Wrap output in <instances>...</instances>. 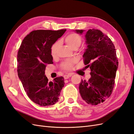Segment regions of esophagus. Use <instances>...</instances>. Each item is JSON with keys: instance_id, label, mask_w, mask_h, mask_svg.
Returning <instances> with one entry per match:
<instances>
[{"instance_id": "1", "label": "esophagus", "mask_w": 134, "mask_h": 134, "mask_svg": "<svg viewBox=\"0 0 134 134\" xmlns=\"http://www.w3.org/2000/svg\"><path fill=\"white\" fill-rule=\"evenodd\" d=\"M71 76H72V74H68V75H65L64 76V78L65 79H68L69 78H70V77H71Z\"/></svg>"}]
</instances>
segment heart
Here are the masks:
<instances>
[{"label": "heart", "mask_w": 134, "mask_h": 134, "mask_svg": "<svg viewBox=\"0 0 134 134\" xmlns=\"http://www.w3.org/2000/svg\"><path fill=\"white\" fill-rule=\"evenodd\" d=\"M64 41L68 46L72 50H76L81 44L82 39L80 36L75 33H71L68 35L64 39ZM59 46L58 42H55L51 48V54L52 57H55L57 54ZM76 61L75 59L68 60L64 62L62 66L64 70H71L73 67L74 64H75Z\"/></svg>", "instance_id": "heart-1"}]
</instances>
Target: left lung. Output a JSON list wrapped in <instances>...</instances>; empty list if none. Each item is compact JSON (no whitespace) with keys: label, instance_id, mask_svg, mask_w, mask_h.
<instances>
[{"label":"left lung","instance_id":"8db88e82","mask_svg":"<svg viewBox=\"0 0 134 134\" xmlns=\"http://www.w3.org/2000/svg\"><path fill=\"white\" fill-rule=\"evenodd\" d=\"M84 30H75L82 35ZM87 48L83 57L86 67L91 69V78L81 80V97L92 105H97L109 98L114 87L119 62L114 44L100 30H89L85 35Z\"/></svg>","mask_w":134,"mask_h":134}]
</instances>
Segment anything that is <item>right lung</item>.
Here are the masks:
<instances>
[{
  "label": "right lung",
  "instance_id": "obj_1",
  "mask_svg": "<svg viewBox=\"0 0 134 134\" xmlns=\"http://www.w3.org/2000/svg\"><path fill=\"white\" fill-rule=\"evenodd\" d=\"M66 30H36L27 35L17 54V72L27 96L41 106L53 105L58 101L64 86L63 76L48 82L44 75L47 64H53L51 48Z\"/></svg>",
  "mask_w": 134,
  "mask_h": 134
}]
</instances>
